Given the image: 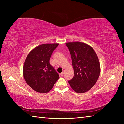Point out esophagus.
<instances>
[{
	"mask_svg": "<svg viewBox=\"0 0 124 124\" xmlns=\"http://www.w3.org/2000/svg\"><path fill=\"white\" fill-rule=\"evenodd\" d=\"M64 75V72H61L60 73V76H63Z\"/></svg>",
	"mask_w": 124,
	"mask_h": 124,
	"instance_id": "obj_1",
	"label": "esophagus"
}]
</instances>
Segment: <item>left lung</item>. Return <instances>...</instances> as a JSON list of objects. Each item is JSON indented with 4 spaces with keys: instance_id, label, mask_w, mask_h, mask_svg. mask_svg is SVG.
I'll list each match as a JSON object with an SVG mask.
<instances>
[{
    "instance_id": "obj_1",
    "label": "left lung",
    "mask_w": 124,
    "mask_h": 124,
    "mask_svg": "<svg viewBox=\"0 0 124 124\" xmlns=\"http://www.w3.org/2000/svg\"><path fill=\"white\" fill-rule=\"evenodd\" d=\"M70 53L74 76L68 81L76 93L88 91L96 84L100 73V64L95 52L89 45L79 41L65 43Z\"/></svg>"
}]
</instances>
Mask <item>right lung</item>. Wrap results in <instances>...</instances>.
<instances>
[{"label": "right lung", "instance_id": "1", "mask_svg": "<svg viewBox=\"0 0 124 124\" xmlns=\"http://www.w3.org/2000/svg\"><path fill=\"white\" fill-rule=\"evenodd\" d=\"M59 44H44L36 47L28 54L23 65L24 79L30 87L39 93L50 91L59 76L49 63L53 52Z\"/></svg>", "mask_w": 124, "mask_h": 124}]
</instances>
